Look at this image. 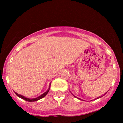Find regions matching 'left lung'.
<instances>
[{"mask_svg":"<svg viewBox=\"0 0 123 123\" xmlns=\"http://www.w3.org/2000/svg\"><path fill=\"white\" fill-rule=\"evenodd\" d=\"M105 94H104V95H105ZM74 97H75V96H74ZM102 97V96H101V97H98V98H97V99H98V98H101V97Z\"/></svg>","mask_w":123,"mask_h":123,"instance_id":"8db88e82","label":"left lung"}]
</instances>
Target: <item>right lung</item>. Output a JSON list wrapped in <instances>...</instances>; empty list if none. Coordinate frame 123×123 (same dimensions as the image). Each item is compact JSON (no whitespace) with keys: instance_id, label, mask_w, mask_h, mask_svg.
I'll list each match as a JSON object with an SVG mask.
<instances>
[{"instance_id":"1","label":"right lung","mask_w":123,"mask_h":123,"mask_svg":"<svg viewBox=\"0 0 123 123\" xmlns=\"http://www.w3.org/2000/svg\"><path fill=\"white\" fill-rule=\"evenodd\" d=\"M50 87H49V89H48V90H47V91H46V92H44V94H42V95H41L40 96H39V97H38L37 98H33V99H29V98H26V97H24V96L21 95H20V94H17V93H16V92H15V94H16V95H17L18 97H19V98H21L25 100V101H28V102H34V101H38V100L40 99L43 98V97H44L45 96H46V95H47V93L49 92V90H50Z\"/></svg>"}]
</instances>
